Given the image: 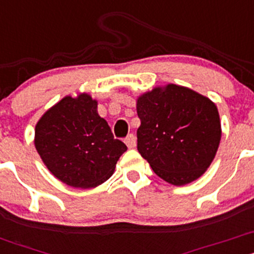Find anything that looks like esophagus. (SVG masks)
Here are the masks:
<instances>
[{"label":"esophagus","mask_w":254,"mask_h":254,"mask_svg":"<svg viewBox=\"0 0 254 254\" xmlns=\"http://www.w3.org/2000/svg\"><path fill=\"white\" fill-rule=\"evenodd\" d=\"M125 143H126V145L128 146L129 149H133L135 148V144H137V139L133 134H128L127 138L125 139Z\"/></svg>","instance_id":"obj_1"}]
</instances>
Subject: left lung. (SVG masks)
<instances>
[{
	"mask_svg": "<svg viewBox=\"0 0 254 254\" xmlns=\"http://www.w3.org/2000/svg\"><path fill=\"white\" fill-rule=\"evenodd\" d=\"M138 151L170 184H189L217 154L222 127L217 106L178 84L155 87L137 100Z\"/></svg>",
	"mask_w": 254,
	"mask_h": 254,
	"instance_id": "left-lung-1",
	"label": "left lung"
}]
</instances>
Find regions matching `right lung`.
<instances>
[{
	"label": "right lung",
	"instance_id": "obj_1",
	"mask_svg": "<svg viewBox=\"0 0 254 254\" xmlns=\"http://www.w3.org/2000/svg\"><path fill=\"white\" fill-rule=\"evenodd\" d=\"M87 93L66 95L48 109L35 127V148L46 167L66 185L95 188L108 181L127 150L98 115Z\"/></svg>",
	"mask_w": 254,
	"mask_h": 254
}]
</instances>
